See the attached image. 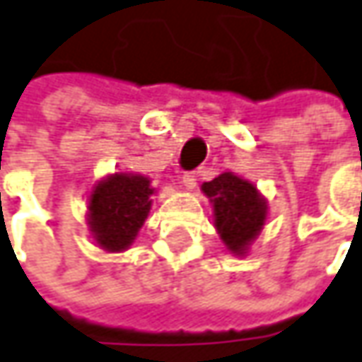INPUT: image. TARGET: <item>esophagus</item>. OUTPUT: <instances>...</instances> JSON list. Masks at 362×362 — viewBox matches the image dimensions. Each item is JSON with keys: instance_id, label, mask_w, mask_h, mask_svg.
I'll return each mask as SVG.
<instances>
[{"instance_id": "esophagus-1", "label": "esophagus", "mask_w": 362, "mask_h": 362, "mask_svg": "<svg viewBox=\"0 0 362 362\" xmlns=\"http://www.w3.org/2000/svg\"><path fill=\"white\" fill-rule=\"evenodd\" d=\"M181 183L185 185V189L187 191H193L195 189V185H197V175H195V173H183Z\"/></svg>"}]
</instances>
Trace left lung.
Instances as JSON below:
<instances>
[{
    "label": "left lung",
    "mask_w": 362,
    "mask_h": 362,
    "mask_svg": "<svg viewBox=\"0 0 362 362\" xmlns=\"http://www.w3.org/2000/svg\"><path fill=\"white\" fill-rule=\"evenodd\" d=\"M214 209V226L220 240L236 257H244L267 222V197L255 183L224 171L202 185Z\"/></svg>",
    "instance_id": "obj_1"
}]
</instances>
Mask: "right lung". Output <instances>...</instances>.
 Masks as SVG:
<instances>
[{
  "mask_svg": "<svg viewBox=\"0 0 362 362\" xmlns=\"http://www.w3.org/2000/svg\"><path fill=\"white\" fill-rule=\"evenodd\" d=\"M154 193L144 175H105L87 195V226L93 243L105 252L128 250L151 214Z\"/></svg>",
  "mask_w": 362,
  "mask_h": 362,
  "instance_id": "1",
  "label": "right lung"
}]
</instances>
